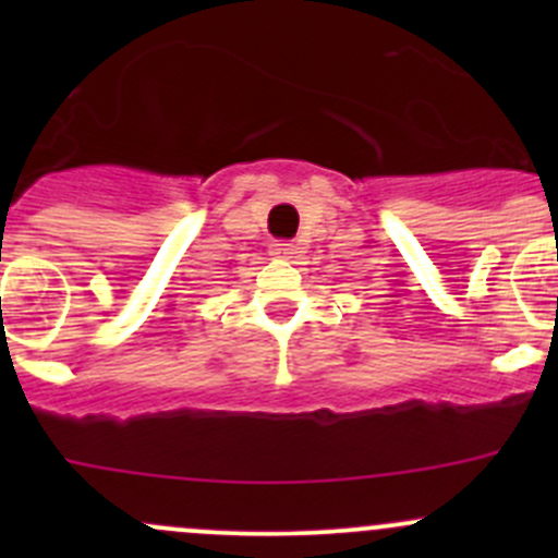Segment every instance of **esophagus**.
Returning a JSON list of instances; mask_svg holds the SVG:
<instances>
[{"label": "esophagus", "instance_id": "1", "mask_svg": "<svg viewBox=\"0 0 558 558\" xmlns=\"http://www.w3.org/2000/svg\"><path fill=\"white\" fill-rule=\"evenodd\" d=\"M296 253H300V247L294 243H286V240H275V243L269 245V256L275 258H296Z\"/></svg>", "mask_w": 558, "mask_h": 558}]
</instances>
